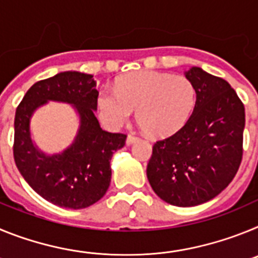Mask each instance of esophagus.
<instances>
[{"label": "esophagus", "instance_id": "obj_1", "mask_svg": "<svg viewBox=\"0 0 258 258\" xmlns=\"http://www.w3.org/2000/svg\"><path fill=\"white\" fill-rule=\"evenodd\" d=\"M137 140H138V137H137L136 134H129V136H127V138H126V143H127V145H132V143L136 142Z\"/></svg>", "mask_w": 258, "mask_h": 258}]
</instances>
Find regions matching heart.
<instances>
[{
    "mask_svg": "<svg viewBox=\"0 0 258 258\" xmlns=\"http://www.w3.org/2000/svg\"><path fill=\"white\" fill-rule=\"evenodd\" d=\"M197 89L190 79L157 71H138L118 79L115 89L102 88L97 108L102 121L118 127L138 108L137 118L150 136L164 137L179 131L194 111Z\"/></svg>",
    "mask_w": 258,
    "mask_h": 258,
    "instance_id": "obj_1",
    "label": "heart"
}]
</instances>
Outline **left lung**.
Instances as JSON below:
<instances>
[{
	"mask_svg": "<svg viewBox=\"0 0 258 258\" xmlns=\"http://www.w3.org/2000/svg\"><path fill=\"white\" fill-rule=\"evenodd\" d=\"M197 103L186 124L156 141L147 164L152 190L164 202L192 207L217 197L243 159L244 104L226 80L199 67L186 72Z\"/></svg>",
	"mask_w": 258,
	"mask_h": 258,
	"instance_id": "8db88e82",
	"label": "left lung"
}]
</instances>
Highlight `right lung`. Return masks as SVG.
<instances>
[{"mask_svg":"<svg viewBox=\"0 0 258 258\" xmlns=\"http://www.w3.org/2000/svg\"><path fill=\"white\" fill-rule=\"evenodd\" d=\"M93 75L60 72L41 80L28 89L17 107L14 120V160L20 174L47 202L70 209H81L102 199L111 182L109 161L116 150L124 147L126 134L102 131L97 109ZM47 100L74 104L82 125L70 149L46 157L35 149L29 136V118Z\"/></svg>","mask_w":258,"mask_h":258,"instance_id":"obj_1","label":"right lung"}]
</instances>
